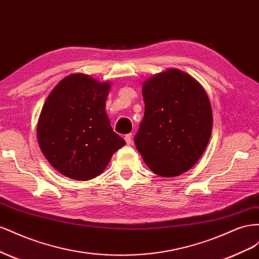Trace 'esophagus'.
<instances>
[{"instance_id": "34e87169", "label": "esophagus", "mask_w": 259, "mask_h": 259, "mask_svg": "<svg viewBox=\"0 0 259 259\" xmlns=\"http://www.w3.org/2000/svg\"><path fill=\"white\" fill-rule=\"evenodd\" d=\"M124 140H125V142H127V144H131V142H132V135L131 134H128V135H125L124 136Z\"/></svg>"}]
</instances>
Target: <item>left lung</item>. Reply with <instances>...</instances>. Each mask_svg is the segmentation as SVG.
<instances>
[{"mask_svg":"<svg viewBox=\"0 0 259 259\" xmlns=\"http://www.w3.org/2000/svg\"><path fill=\"white\" fill-rule=\"evenodd\" d=\"M145 112L135 138L145 164L158 176L188 171L207 146L212 113L207 93L188 73L171 68L145 80Z\"/></svg>","mask_w":259,"mask_h":259,"instance_id":"8db88e82","label":"left lung"}]
</instances>
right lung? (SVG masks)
<instances>
[{
	"instance_id": "right-lung-1",
	"label": "right lung",
	"mask_w": 259,
	"mask_h": 259,
	"mask_svg": "<svg viewBox=\"0 0 259 259\" xmlns=\"http://www.w3.org/2000/svg\"><path fill=\"white\" fill-rule=\"evenodd\" d=\"M109 82L73 73L57 83L42 107L36 137L44 156L57 171L87 181L103 172L125 144L105 112Z\"/></svg>"
}]
</instances>
